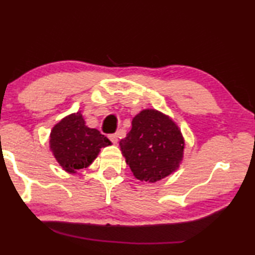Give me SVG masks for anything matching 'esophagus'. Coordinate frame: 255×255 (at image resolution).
I'll return each mask as SVG.
<instances>
[{"label": "esophagus", "mask_w": 255, "mask_h": 255, "mask_svg": "<svg viewBox=\"0 0 255 255\" xmlns=\"http://www.w3.org/2000/svg\"><path fill=\"white\" fill-rule=\"evenodd\" d=\"M109 137H110L111 141L114 143V144H117V143H118V134H111Z\"/></svg>", "instance_id": "obj_1"}]
</instances>
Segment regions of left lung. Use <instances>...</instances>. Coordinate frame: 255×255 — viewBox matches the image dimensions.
Segmentation results:
<instances>
[{"mask_svg": "<svg viewBox=\"0 0 255 255\" xmlns=\"http://www.w3.org/2000/svg\"><path fill=\"white\" fill-rule=\"evenodd\" d=\"M120 148L136 179L156 182L178 170L185 141L170 117L148 109L134 117L130 131L120 141Z\"/></svg>", "mask_w": 255, "mask_h": 255, "instance_id": "obj_1", "label": "left lung"}]
</instances>
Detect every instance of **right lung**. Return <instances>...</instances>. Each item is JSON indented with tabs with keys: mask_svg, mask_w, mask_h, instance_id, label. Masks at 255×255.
Returning a JSON list of instances; mask_svg holds the SVG:
<instances>
[{
	"mask_svg": "<svg viewBox=\"0 0 255 255\" xmlns=\"http://www.w3.org/2000/svg\"><path fill=\"white\" fill-rule=\"evenodd\" d=\"M111 141L95 128H89L81 112L63 118L53 127L49 148L64 171L76 173L87 168L97 158L100 149Z\"/></svg>",
	"mask_w": 255,
	"mask_h": 255,
	"instance_id": "1",
	"label": "right lung"
}]
</instances>
